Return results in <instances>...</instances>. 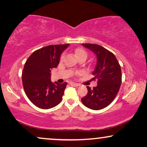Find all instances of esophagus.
Masks as SVG:
<instances>
[{
	"label": "esophagus",
	"instance_id": "esophagus-1",
	"mask_svg": "<svg viewBox=\"0 0 147 147\" xmlns=\"http://www.w3.org/2000/svg\"><path fill=\"white\" fill-rule=\"evenodd\" d=\"M69 85L71 86H74V87H78V86H79V84L74 83V82H70Z\"/></svg>",
	"mask_w": 147,
	"mask_h": 147
}]
</instances>
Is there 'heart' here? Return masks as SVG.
Listing matches in <instances>:
<instances>
[{
  "mask_svg": "<svg viewBox=\"0 0 147 147\" xmlns=\"http://www.w3.org/2000/svg\"><path fill=\"white\" fill-rule=\"evenodd\" d=\"M75 54H76V56L77 57V58L80 57H82V56H85V57H87V55H88L87 53H86V52L84 51V49H81V48H78V49H76ZM64 56H65L64 53H63L61 55V57H60V60H61V61H62V60L63 59Z\"/></svg>",
  "mask_w": 147,
  "mask_h": 147,
  "instance_id": "heart-1",
  "label": "heart"
}]
</instances>
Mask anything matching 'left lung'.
I'll use <instances>...</instances> for the list:
<instances>
[{
  "mask_svg": "<svg viewBox=\"0 0 147 147\" xmlns=\"http://www.w3.org/2000/svg\"><path fill=\"white\" fill-rule=\"evenodd\" d=\"M97 56V64L93 71L94 80L98 86L91 89L87 86L88 94L81 100L83 104L92 110L106 108L114 100L122 83L121 67L115 55L97 44L82 43Z\"/></svg>",
  "mask_w": 147,
  "mask_h": 147,
  "instance_id": "8db88e82",
  "label": "left lung"
}]
</instances>
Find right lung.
I'll return each mask as SVG.
<instances>
[{
  "mask_svg": "<svg viewBox=\"0 0 147 147\" xmlns=\"http://www.w3.org/2000/svg\"><path fill=\"white\" fill-rule=\"evenodd\" d=\"M69 43L51 45L36 50L26 61L22 72V81L26 95L34 105L49 109L62 100L67 82H51V69L57 67L60 55Z\"/></svg>",
  "mask_w": 147,
  "mask_h": 147,
  "instance_id": "obj_1",
  "label": "right lung"
}]
</instances>
